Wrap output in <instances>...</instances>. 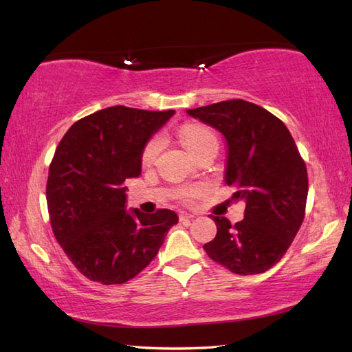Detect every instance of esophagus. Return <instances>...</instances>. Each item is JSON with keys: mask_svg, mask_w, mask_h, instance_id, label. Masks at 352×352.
I'll return each instance as SVG.
<instances>
[{"mask_svg": "<svg viewBox=\"0 0 352 352\" xmlns=\"http://www.w3.org/2000/svg\"><path fill=\"white\" fill-rule=\"evenodd\" d=\"M180 221H188V219H193L195 218V214H192V213H186V212H180Z\"/></svg>", "mask_w": 352, "mask_h": 352, "instance_id": "1", "label": "esophagus"}]
</instances>
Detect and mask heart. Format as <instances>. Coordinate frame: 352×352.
<instances>
[{
    "instance_id": "obj_1",
    "label": "heart",
    "mask_w": 352,
    "mask_h": 352,
    "mask_svg": "<svg viewBox=\"0 0 352 352\" xmlns=\"http://www.w3.org/2000/svg\"><path fill=\"white\" fill-rule=\"evenodd\" d=\"M182 140H183L184 146L188 148V151L192 155L199 153L201 149H204L213 144H218V139H216L214 134L208 130L207 126L197 125V124L184 126V129L182 130ZM159 149H160L159 139H153L151 142H149V144L144 149V154H142V160H144V163L145 164L151 163L155 159L157 153H159ZM197 192H198L197 189H184V190H182L180 195L183 198H190L195 195Z\"/></svg>"
}]
</instances>
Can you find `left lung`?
I'll use <instances>...</instances> for the list:
<instances>
[{"instance_id":"left-lung-1","label":"left lung","mask_w":352,"mask_h":352,"mask_svg":"<svg viewBox=\"0 0 352 352\" xmlns=\"http://www.w3.org/2000/svg\"><path fill=\"white\" fill-rule=\"evenodd\" d=\"M218 130L227 145L223 180L245 203L231 226L212 216L218 233L204 245L208 257L239 275L266 272L280 261L300 230L309 193L307 168L287 126L271 111L243 100L186 110Z\"/></svg>"}]
</instances>
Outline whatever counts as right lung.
Listing matches in <instances>:
<instances>
[{
  "instance_id": "obj_1",
  "label": "right lung",
  "mask_w": 352,
  "mask_h": 352,
  "mask_svg": "<svg viewBox=\"0 0 352 352\" xmlns=\"http://www.w3.org/2000/svg\"><path fill=\"white\" fill-rule=\"evenodd\" d=\"M175 111L107 107L66 131L50 164L47 203L58 245L78 271L102 284H122L157 256L175 212L126 210L129 178L142 154Z\"/></svg>"
}]
</instances>
